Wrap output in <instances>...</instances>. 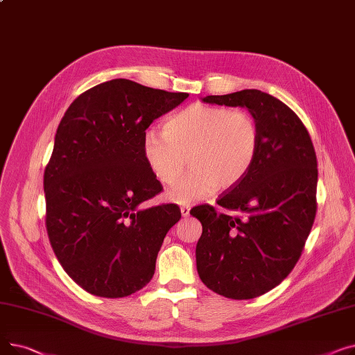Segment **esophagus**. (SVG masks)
<instances>
[{
  "label": "esophagus",
  "mask_w": 355,
  "mask_h": 355,
  "mask_svg": "<svg viewBox=\"0 0 355 355\" xmlns=\"http://www.w3.org/2000/svg\"><path fill=\"white\" fill-rule=\"evenodd\" d=\"M180 210H181L182 217H189L190 216V207L189 206H182Z\"/></svg>",
  "instance_id": "obj_1"
}]
</instances>
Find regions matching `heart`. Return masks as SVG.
Listing matches in <instances>:
<instances>
[{
    "label": "heart",
    "instance_id": "obj_1",
    "mask_svg": "<svg viewBox=\"0 0 355 355\" xmlns=\"http://www.w3.org/2000/svg\"><path fill=\"white\" fill-rule=\"evenodd\" d=\"M259 144V125L249 112L194 103L166 119L162 132L146 130L142 154L149 170L165 185L180 177L187 157L191 170L166 197L190 204L243 180L254 164Z\"/></svg>",
    "mask_w": 355,
    "mask_h": 355
}]
</instances>
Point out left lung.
<instances>
[{
    "label": "left lung",
    "mask_w": 355,
    "mask_h": 355,
    "mask_svg": "<svg viewBox=\"0 0 355 355\" xmlns=\"http://www.w3.org/2000/svg\"><path fill=\"white\" fill-rule=\"evenodd\" d=\"M206 103L248 107L260 130L248 175L223 194L220 207H194L201 221L196 248L202 284L232 300H252L281 284L300 260L316 214L318 162L308 129L284 102L256 89Z\"/></svg>",
    "instance_id": "obj_1"
}]
</instances>
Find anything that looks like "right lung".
I'll return each mask as SVG.
<instances>
[{"mask_svg": "<svg viewBox=\"0 0 355 355\" xmlns=\"http://www.w3.org/2000/svg\"><path fill=\"white\" fill-rule=\"evenodd\" d=\"M189 98L114 79L66 110L44 170L46 229L64 272L86 292L123 297L155 272L177 204L138 209L162 191L142 154L146 128Z\"/></svg>", "mask_w": 355, "mask_h": 355, "instance_id": "add662e5", "label": "right lung"}]
</instances>
